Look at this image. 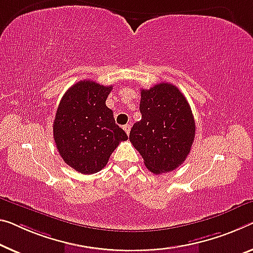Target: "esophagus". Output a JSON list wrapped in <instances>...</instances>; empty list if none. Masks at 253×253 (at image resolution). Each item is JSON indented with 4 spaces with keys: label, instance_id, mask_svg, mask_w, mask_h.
Wrapping results in <instances>:
<instances>
[{
    "label": "esophagus",
    "instance_id": "34e87169",
    "mask_svg": "<svg viewBox=\"0 0 253 253\" xmlns=\"http://www.w3.org/2000/svg\"><path fill=\"white\" fill-rule=\"evenodd\" d=\"M123 129H124V131H126V134H130V130H131L130 124H126V126H123Z\"/></svg>",
    "mask_w": 253,
    "mask_h": 253
}]
</instances>
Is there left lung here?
Returning a JSON list of instances; mask_svg holds the SVG:
<instances>
[{
    "label": "left lung",
    "mask_w": 253,
    "mask_h": 253,
    "mask_svg": "<svg viewBox=\"0 0 253 253\" xmlns=\"http://www.w3.org/2000/svg\"><path fill=\"white\" fill-rule=\"evenodd\" d=\"M141 120L129 139L154 174L167 173L183 164L196 134L191 107L172 84L162 83L141 89Z\"/></svg>",
    "instance_id": "left-lung-1"
}]
</instances>
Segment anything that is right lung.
<instances>
[{"label":"right lung","instance_id":"add662e5","mask_svg":"<svg viewBox=\"0 0 253 253\" xmlns=\"http://www.w3.org/2000/svg\"><path fill=\"white\" fill-rule=\"evenodd\" d=\"M113 87L91 80L73 84L62 97L53 124L56 148L63 161L81 174H94L127 135L106 106Z\"/></svg>","mask_w":253,"mask_h":253}]
</instances>
